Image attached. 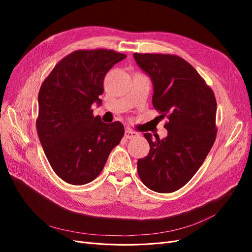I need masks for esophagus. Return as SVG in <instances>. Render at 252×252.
<instances>
[{
	"label": "esophagus",
	"mask_w": 252,
	"mask_h": 252,
	"mask_svg": "<svg viewBox=\"0 0 252 252\" xmlns=\"http://www.w3.org/2000/svg\"><path fill=\"white\" fill-rule=\"evenodd\" d=\"M137 136H138V134L136 133V131H134V130L128 129V128L125 130V137L126 139H133V138H136Z\"/></svg>",
	"instance_id": "34e87169"
}]
</instances>
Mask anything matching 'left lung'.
I'll list each match as a JSON object with an SVG mask.
<instances>
[{"mask_svg": "<svg viewBox=\"0 0 252 252\" xmlns=\"http://www.w3.org/2000/svg\"><path fill=\"white\" fill-rule=\"evenodd\" d=\"M134 58L151 78L154 108L168 119L166 138L144 134L150 151L138 160V174L152 191L175 192L196 174L216 141V97L193 66L177 55L135 53Z\"/></svg>", "mask_w": 252, "mask_h": 252, "instance_id": "1", "label": "left lung"}]
</instances>
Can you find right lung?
<instances>
[{
	"label": "right lung",
	"mask_w": 252,
	"mask_h": 252,
	"mask_svg": "<svg viewBox=\"0 0 252 252\" xmlns=\"http://www.w3.org/2000/svg\"><path fill=\"white\" fill-rule=\"evenodd\" d=\"M126 57L106 49L74 51L39 89L37 135L51 167L66 183L79 186L95 180L125 135L122 123L105 124L91 107L101 105L106 73Z\"/></svg>",
	"instance_id": "right-lung-1"
}]
</instances>
